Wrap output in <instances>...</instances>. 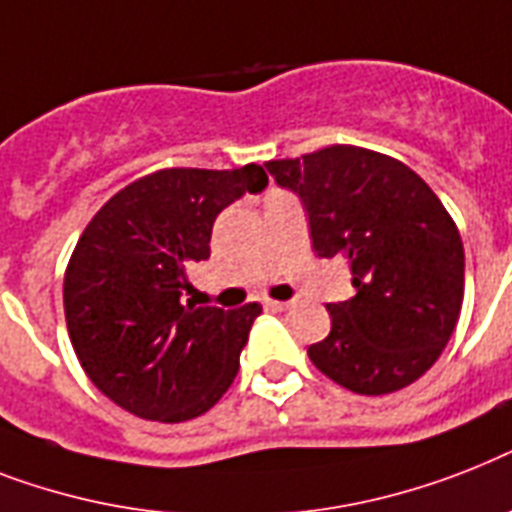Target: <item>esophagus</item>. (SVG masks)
<instances>
[{"mask_svg":"<svg viewBox=\"0 0 512 512\" xmlns=\"http://www.w3.org/2000/svg\"><path fill=\"white\" fill-rule=\"evenodd\" d=\"M267 306H272L277 312H288L290 306H293V301H267Z\"/></svg>","mask_w":512,"mask_h":512,"instance_id":"1","label":"esophagus"}]
</instances>
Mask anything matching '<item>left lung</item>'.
Wrapping results in <instances>:
<instances>
[{
  "mask_svg": "<svg viewBox=\"0 0 512 512\" xmlns=\"http://www.w3.org/2000/svg\"><path fill=\"white\" fill-rule=\"evenodd\" d=\"M296 192L320 259H349L354 298L327 304L330 335L309 359L354 394L410 386L439 359L460 317L465 251L436 192L396 158L333 145L264 163Z\"/></svg>",
  "mask_w": 512,
  "mask_h": 512,
  "instance_id": "obj_1",
  "label": "left lung"
}]
</instances>
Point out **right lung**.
<instances>
[{"instance_id":"obj_1","label":"right lung","mask_w":512,"mask_h":512,"mask_svg":"<svg viewBox=\"0 0 512 512\" xmlns=\"http://www.w3.org/2000/svg\"><path fill=\"white\" fill-rule=\"evenodd\" d=\"M267 185L256 163L163 169L94 214L65 269L63 304L73 351L110 402L137 418L182 423L232 386L261 306L224 312L182 296L187 269L211 256L216 216Z\"/></svg>"}]
</instances>
